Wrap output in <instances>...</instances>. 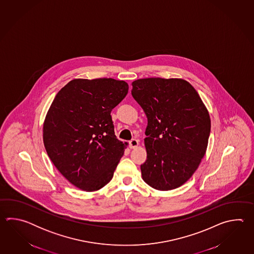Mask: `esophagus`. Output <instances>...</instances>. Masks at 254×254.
I'll list each match as a JSON object with an SVG mask.
<instances>
[{"instance_id":"1","label":"esophagus","mask_w":254,"mask_h":254,"mask_svg":"<svg viewBox=\"0 0 254 254\" xmlns=\"http://www.w3.org/2000/svg\"><path fill=\"white\" fill-rule=\"evenodd\" d=\"M138 145H139V140H136V139L129 140V148L130 149H135L138 147Z\"/></svg>"}]
</instances>
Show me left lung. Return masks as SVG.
Segmentation results:
<instances>
[{
	"mask_svg": "<svg viewBox=\"0 0 254 254\" xmlns=\"http://www.w3.org/2000/svg\"><path fill=\"white\" fill-rule=\"evenodd\" d=\"M131 85V94L148 119L142 180L158 190L179 188L205 155L211 131L209 112L184 79L145 78Z\"/></svg>",
	"mask_w": 254,
	"mask_h": 254,
	"instance_id": "8db88e82",
	"label": "left lung"
}]
</instances>
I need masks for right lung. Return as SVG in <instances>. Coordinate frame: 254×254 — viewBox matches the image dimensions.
<instances>
[{
    "label": "right lung",
    "instance_id": "right-lung-1",
    "mask_svg": "<svg viewBox=\"0 0 254 254\" xmlns=\"http://www.w3.org/2000/svg\"><path fill=\"white\" fill-rule=\"evenodd\" d=\"M128 83L112 78L73 79L60 90L43 122V144L67 181L84 191L114 177L128 145L114 133L111 112L127 95Z\"/></svg>",
    "mask_w": 254,
    "mask_h": 254
}]
</instances>
